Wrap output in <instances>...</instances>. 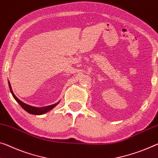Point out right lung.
Returning a JSON list of instances; mask_svg holds the SVG:
<instances>
[{"mask_svg":"<svg viewBox=\"0 0 158 158\" xmlns=\"http://www.w3.org/2000/svg\"><path fill=\"white\" fill-rule=\"evenodd\" d=\"M8 84H9V88L10 90V92L12 95V96L15 99V101L18 102V103L20 105V106L23 108L25 111H27V112H29V113L31 114H36V115H40V114H45L46 112H48L50 110H51L54 107H56L57 104L59 103L58 102H57V103H55L53 105H51V106H45V107H34V106H29V105H27L26 103H24L22 101H21L20 100L17 98L15 96V95L13 94V92H12V90L11 88V86H10V82L8 81Z\"/></svg>","mask_w":158,"mask_h":158,"instance_id":"1","label":"right lung"}]
</instances>
